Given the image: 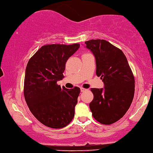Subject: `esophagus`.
Segmentation results:
<instances>
[{"mask_svg":"<svg viewBox=\"0 0 153 153\" xmlns=\"http://www.w3.org/2000/svg\"><path fill=\"white\" fill-rule=\"evenodd\" d=\"M88 89H86V88H80V91L81 92H85L86 91H87Z\"/></svg>","mask_w":153,"mask_h":153,"instance_id":"1","label":"esophagus"}]
</instances>
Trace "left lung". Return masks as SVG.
I'll return each mask as SVG.
<instances>
[{
    "instance_id": "left-lung-1",
    "label": "left lung",
    "mask_w": 153,
    "mask_h": 153,
    "mask_svg": "<svg viewBox=\"0 0 153 153\" xmlns=\"http://www.w3.org/2000/svg\"><path fill=\"white\" fill-rule=\"evenodd\" d=\"M96 60V74L104 88H92L93 100L89 104L92 114L103 125L120 120L129 110L135 92V79L124 53L103 39L85 42Z\"/></svg>"
}]
</instances>
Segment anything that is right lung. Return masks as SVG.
Here are the masks:
<instances>
[{
    "label": "right lung",
    "instance_id": "1",
    "mask_svg": "<svg viewBox=\"0 0 153 153\" xmlns=\"http://www.w3.org/2000/svg\"><path fill=\"white\" fill-rule=\"evenodd\" d=\"M79 48L72 45L42 46L28 60L24 94L31 113L43 125L53 129L66 127L75 114L80 89L62 88L57 81L64 77L65 64Z\"/></svg>",
    "mask_w": 153,
    "mask_h": 153
}]
</instances>
